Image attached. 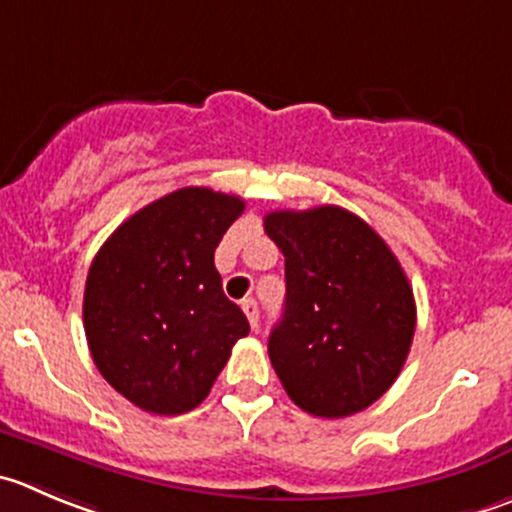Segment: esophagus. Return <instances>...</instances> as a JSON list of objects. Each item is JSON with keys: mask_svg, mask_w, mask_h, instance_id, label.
I'll list each match as a JSON object with an SVG mask.
<instances>
[{"mask_svg": "<svg viewBox=\"0 0 512 512\" xmlns=\"http://www.w3.org/2000/svg\"><path fill=\"white\" fill-rule=\"evenodd\" d=\"M242 310H245L250 325L257 327V322H260V310H257V302L252 300V297H247V300H242Z\"/></svg>", "mask_w": 512, "mask_h": 512, "instance_id": "1", "label": "esophagus"}]
</instances>
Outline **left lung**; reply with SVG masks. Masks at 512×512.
<instances>
[{"label":"left lung","instance_id":"8db88e82","mask_svg":"<svg viewBox=\"0 0 512 512\" xmlns=\"http://www.w3.org/2000/svg\"><path fill=\"white\" fill-rule=\"evenodd\" d=\"M265 232L285 255V312L267 352L292 403L347 418L390 390L415 335V297L398 257L335 205L277 210Z\"/></svg>","mask_w":512,"mask_h":512}]
</instances>
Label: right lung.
I'll list each match as a JSON object with an SVG mask.
<instances>
[{
    "instance_id": "1",
    "label": "right lung",
    "mask_w": 512,
    "mask_h": 512,
    "mask_svg": "<svg viewBox=\"0 0 512 512\" xmlns=\"http://www.w3.org/2000/svg\"><path fill=\"white\" fill-rule=\"evenodd\" d=\"M242 212L240 197L182 187L124 220L92 260L82 305L89 352L137 408H197L250 332L215 267L217 245Z\"/></svg>"
}]
</instances>
